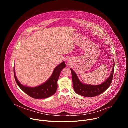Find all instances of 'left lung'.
I'll return each instance as SVG.
<instances>
[{
  "instance_id": "obj_1",
  "label": "left lung",
  "mask_w": 128,
  "mask_h": 128,
  "mask_svg": "<svg viewBox=\"0 0 128 128\" xmlns=\"http://www.w3.org/2000/svg\"><path fill=\"white\" fill-rule=\"evenodd\" d=\"M70 70L71 71L73 86L75 92L82 96L94 97L103 93L110 86L114 74V65L110 76L104 82L99 85H90L82 83L78 78L76 73L71 68H70Z\"/></svg>"
}]
</instances>
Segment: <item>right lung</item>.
I'll list each match as a JSON object with an SVG mask.
<instances>
[{
    "instance_id": "add662e5",
    "label": "right lung",
    "mask_w": 128,
    "mask_h": 128,
    "mask_svg": "<svg viewBox=\"0 0 128 128\" xmlns=\"http://www.w3.org/2000/svg\"><path fill=\"white\" fill-rule=\"evenodd\" d=\"M65 67V63L63 62L54 69L52 75L46 82L36 87H28L22 84L16 77L14 67V78L20 88L31 97L34 99H45L56 93L58 88L57 82L62 70Z\"/></svg>"
}]
</instances>
